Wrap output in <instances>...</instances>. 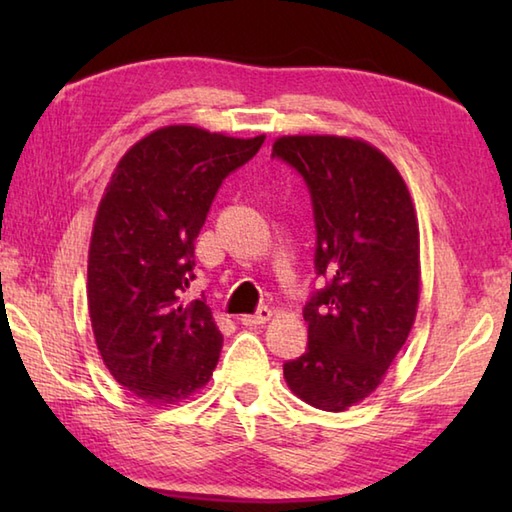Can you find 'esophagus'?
Segmentation results:
<instances>
[{
  "label": "esophagus",
  "instance_id": "obj_1",
  "mask_svg": "<svg viewBox=\"0 0 512 512\" xmlns=\"http://www.w3.org/2000/svg\"><path fill=\"white\" fill-rule=\"evenodd\" d=\"M270 317H273V310L262 306L255 314H242L239 321H242L244 325H264L266 321H270Z\"/></svg>",
  "mask_w": 512,
  "mask_h": 512
}]
</instances>
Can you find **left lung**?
<instances>
[{
  "label": "left lung",
  "mask_w": 512,
  "mask_h": 512,
  "mask_svg": "<svg viewBox=\"0 0 512 512\" xmlns=\"http://www.w3.org/2000/svg\"><path fill=\"white\" fill-rule=\"evenodd\" d=\"M273 156L308 182L314 268L332 279L303 310L308 352L284 365V378L303 402L339 413L383 383L416 321V206L394 162L363 138L279 136Z\"/></svg>",
  "instance_id": "1"
}]
</instances>
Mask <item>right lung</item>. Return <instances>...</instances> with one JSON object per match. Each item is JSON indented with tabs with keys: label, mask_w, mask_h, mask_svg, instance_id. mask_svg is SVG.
<instances>
[{
	"label": "right lung",
	"mask_w": 512,
	"mask_h": 512,
	"mask_svg": "<svg viewBox=\"0 0 512 512\" xmlns=\"http://www.w3.org/2000/svg\"><path fill=\"white\" fill-rule=\"evenodd\" d=\"M264 140L160 127L125 151L103 191L88 253L92 332L116 383L149 405L187 400L220 361L211 308L182 292L217 189Z\"/></svg>",
	"instance_id": "obj_1"
}]
</instances>
